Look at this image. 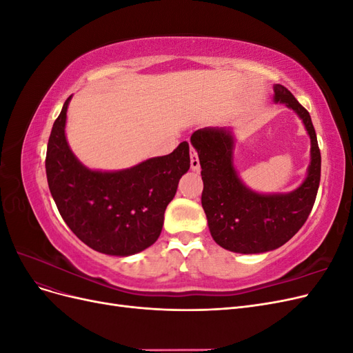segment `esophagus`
Returning a JSON list of instances; mask_svg holds the SVG:
<instances>
[{
	"mask_svg": "<svg viewBox=\"0 0 353 353\" xmlns=\"http://www.w3.org/2000/svg\"><path fill=\"white\" fill-rule=\"evenodd\" d=\"M190 165H191V169H193V170L200 169V160H199V156H197V153H196L193 147L190 148Z\"/></svg>",
	"mask_w": 353,
	"mask_h": 353,
	"instance_id": "1",
	"label": "esophagus"
}]
</instances>
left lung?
<instances>
[{
    "instance_id": "1",
    "label": "left lung",
    "mask_w": 353,
    "mask_h": 353,
    "mask_svg": "<svg viewBox=\"0 0 353 353\" xmlns=\"http://www.w3.org/2000/svg\"><path fill=\"white\" fill-rule=\"evenodd\" d=\"M274 101L294 110L311 137V165L301 187L285 194H259L245 187L232 163L234 137L225 128H203L191 135L197 150L208 225L221 248L236 253H263L290 240L303 227L316 199L321 153L309 112L280 83Z\"/></svg>"
}]
</instances>
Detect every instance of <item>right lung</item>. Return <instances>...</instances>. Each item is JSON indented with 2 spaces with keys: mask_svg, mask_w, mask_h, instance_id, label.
<instances>
[{
  "mask_svg": "<svg viewBox=\"0 0 353 353\" xmlns=\"http://www.w3.org/2000/svg\"><path fill=\"white\" fill-rule=\"evenodd\" d=\"M70 97L50 134L47 181L61 218L81 241L100 253L130 256L159 239L166 206L190 169V147L152 157L132 168L101 172L83 166L65 135Z\"/></svg>",
  "mask_w": 353,
  "mask_h": 353,
  "instance_id": "1",
  "label": "right lung"
}]
</instances>
